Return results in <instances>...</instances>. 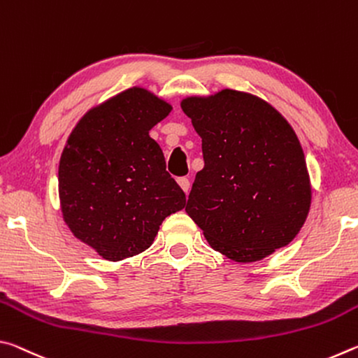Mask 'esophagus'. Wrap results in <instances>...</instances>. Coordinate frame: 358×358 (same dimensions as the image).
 <instances>
[{
	"mask_svg": "<svg viewBox=\"0 0 358 358\" xmlns=\"http://www.w3.org/2000/svg\"><path fill=\"white\" fill-rule=\"evenodd\" d=\"M178 185H180V187L181 189H183L186 194L189 192V187H191V183H189V180H187L186 177H181V178H178Z\"/></svg>",
	"mask_w": 358,
	"mask_h": 358,
	"instance_id": "obj_1",
	"label": "esophagus"
}]
</instances>
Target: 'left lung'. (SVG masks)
I'll list each match as a JSON object with an SVG mask.
<instances>
[{"label": "left lung", "instance_id": "obj_1", "mask_svg": "<svg viewBox=\"0 0 358 358\" xmlns=\"http://www.w3.org/2000/svg\"><path fill=\"white\" fill-rule=\"evenodd\" d=\"M181 108L202 138L186 213L215 251L250 264L289 245L311 207L306 159L292 126L259 96L221 90Z\"/></svg>", "mask_w": 358, "mask_h": 358}]
</instances>
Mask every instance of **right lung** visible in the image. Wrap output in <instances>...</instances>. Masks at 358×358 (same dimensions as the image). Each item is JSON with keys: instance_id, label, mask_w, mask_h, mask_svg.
<instances>
[{"instance_id": "right-lung-1", "label": "right lung", "mask_w": 358, "mask_h": 358, "mask_svg": "<svg viewBox=\"0 0 358 358\" xmlns=\"http://www.w3.org/2000/svg\"><path fill=\"white\" fill-rule=\"evenodd\" d=\"M172 106L132 87L96 106L68 137L58 169L66 226L74 237L118 262L148 250L186 196L169 172L150 129Z\"/></svg>"}]
</instances>
